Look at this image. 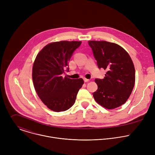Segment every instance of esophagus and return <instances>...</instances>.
Masks as SVG:
<instances>
[{
	"label": "esophagus",
	"instance_id": "esophagus-1",
	"mask_svg": "<svg viewBox=\"0 0 155 155\" xmlns=\"http://www.w3.org/2000/svg\"><path fill=\"white\" fill-rule=\"evenodd\" d=\"M83 80H84V82H88V81H90V79H86V78H84Z\"/></svg>",
	"mask_w": 155,
	"mask_h": 155
}]
</instances>
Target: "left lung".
Segmentation results:
<instances>
[{
	"label": "left lung",
	"mask_w": 155,
	"mask_h": 155,
	"mask_svg": "<svg viewBox=\"0 0 155 155\" xmlns=\"http://www.w3.org/2000/svg\"><path fill=\"white\" fill-rule=\"evenodd\" d=\"M99 69L107 72L104 78H96L97 90L95 101L107 109L124 104L133 90L135 68L126 51L116 43L106 41H88Z\"/></svg>",
	"instance_id": "8db88e82"
}]
</instances>
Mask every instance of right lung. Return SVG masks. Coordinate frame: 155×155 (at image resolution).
<instances>
[{
	"instance_id": "1",
	"label": "right lung",
	"mask_w": 155,
	"mask_h": 155,
	"mask_svg": "<svg viewBox=\"0 0 155 155\" xmlns=\"http://www.w3.org/2000/svg\"><path fill=\"white\" fill-rule=\"evenodd\" d=\"M81 41H61L51 43L37 54L32 68L35 90L43 104L53 111L69 109L75 103L82 78L71 79L62 74L69 72V61Z\"/></svg>"
}]
</instances>
